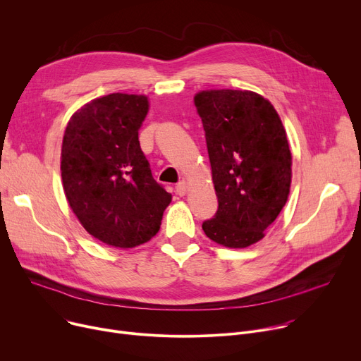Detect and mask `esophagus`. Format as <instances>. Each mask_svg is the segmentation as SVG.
Here are the masks:
<instances>
[{
    "label": "esophagus",
    "mask_w": 361,
    "mask_h": 361,
    "mask_svg": "<svg viewBox=\"0 0 361 361\" xmlns=\"http://www.w3.org/2000/svg\"><path fill=\"white\" fill-rule=\"evenodd\" d=\"M187 190H188V187H187V183H185V181H181V183L176 187L177 195H180V196H185V195H187Z\"/></svg>",
    "instance_id": "34e87169"
}]
</instances>
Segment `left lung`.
<instances>
[{
    "instance_id": "1",
    "label": "left lung",
    "mask_w": 361,
    "mask_h": 361,
    "mask_svg": "<svg viewBox=\"0 0 361 361\" xmlns=\"http://www.w3.org/2000/svg\"><path fill=\"white\" fill-rule=\"evenodd\" d=\"M195 106L206 133L219 207L203 224L213 243L247 248L266 236L290 193L292 152L274 106L248 90H203Z\"/></svg>"
}]
</instances>
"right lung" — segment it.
<instances>
[{"mask_svg":"<svg viewBox=\"0 0 361 361\" xmlns=\"http://www.w3.org/2000/svg\"><path fill=\"white\" fill-rule=\"evenodd\" d=\"M148 111L147 95L113 92L80 107L63 133L68 204L91 236L114 248L148 243L173 200L140 149L137 135Z\"/></svg>","mask_w":361,"mask_h":361,"instance_id":"right-lung-1","label":"right lung"}]
</instances>
